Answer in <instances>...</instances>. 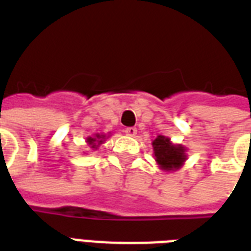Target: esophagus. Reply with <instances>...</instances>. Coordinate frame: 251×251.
<instances>
[{"label":"esophagus","mask_w":251,"mask_h":251,"mask_svg":"<svg viewBox=\"0 0 251 251\" xmlns=\"http://www.w3.org/2000/svg\"><path fill=\"white\" fill-rule=\"evenodd\" d=\"M124 131H125L126 135H129V137H134V135L137 134V129H135V127H126Z\"/></svg>","instance_id":"34e87169"}]
</instances>
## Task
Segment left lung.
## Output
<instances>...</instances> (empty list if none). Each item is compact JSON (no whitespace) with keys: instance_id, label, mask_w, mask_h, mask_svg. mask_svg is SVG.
<instances>
[{"instance_id":"obj_1","label":"left lung","mask_w":251,"mask_h":251,"mask_svg":"<svg viewBox=\"0 0 251 251\" xmlns=\"http://www.w3.org/2000/svg\"><path fill=\"white\" fill-rule=\"evenodd\" d=\"M152 146L157 164L165 171L178 169L186 159L185 149L181 146H173L169 139L163 135H159L152 142Z\"/></svg>"}]
</instances>
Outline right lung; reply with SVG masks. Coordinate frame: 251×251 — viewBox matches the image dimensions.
Listing matches in <instances>:
<instances>
[{
    "label": "right lung",
    "instance_id": "right-lung-1",
    "mask_svg": "<svg viewBox=\"0 0 251 251\" xmlns=\"http://www.w3.org/2000/svg\"><path fill=\"white\" fill-rule=\"evenodd\" d=\"M102 135H96V138H87V142H88V145L91 146V149H96L99 145H101L102 143Z\"/></svg>",
    "mask_w": 251,
    "mask_h": 251
}]
</instances>
